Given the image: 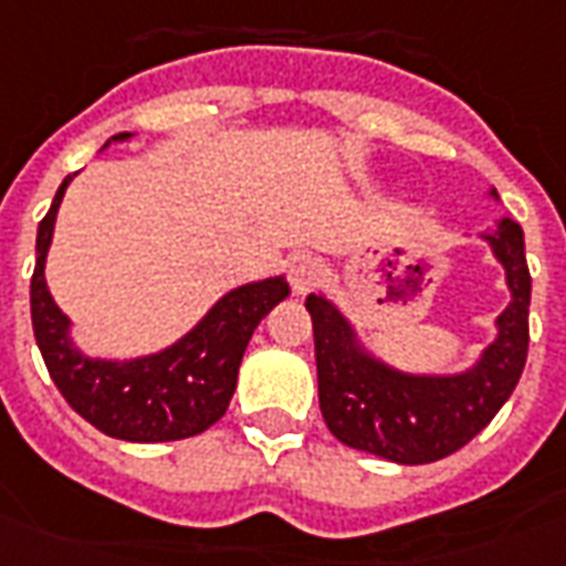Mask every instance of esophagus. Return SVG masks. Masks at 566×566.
Listing matches in <instances>:
<instances>
[{
    "label": "esophagus",
    "instance_id": "esophagus-1",
    "mask_svg": "<svg viewBox=\"0 0 566 566\" xmlns=\"http://www.w3.org/2000/svg\"><path fill=\"white\" fill-rule=\"evenodd\" d=\"M325 277L323 259L316 255H295L289 262V283H292V292L295 295H307L313 286H319Z\"/></svg>",
    "mask_w": 566,
    "mask_h": 566
}]
</instances>
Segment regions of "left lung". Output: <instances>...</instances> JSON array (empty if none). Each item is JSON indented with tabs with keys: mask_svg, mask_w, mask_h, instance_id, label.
Wrapping results in <instances>:
<instances>
[{
	"mask_svg": "<svg viewBox=\"0 0 566 566\" xmlns=\"http://www.w3.org/2000/svg\"><path fill=\"white\" fill-rule=\"evenodd\" d=\"M489 198H497L489 189ZM501 262L510 304L494 319L492 344L464 370L419 374L377 356L356 323L328 295H307L316 344L319 410L340 443L395 464H431L452 455L492 422L527 358L531 274L525 232L501 217L494 232L480 234Z\"/></svg>",
	"mask_w": 566,
	"mask_h": 566,
	"instance_id": "8db88e82",
	"label": "left lung"
}]
</instances>
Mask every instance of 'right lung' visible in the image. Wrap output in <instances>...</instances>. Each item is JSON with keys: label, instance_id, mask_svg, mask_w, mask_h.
<instances>
[{"label": "right lung", "instance_id": "1", "mask_svg": "<svg viewBox=\"0 0 566 566\" xmlns=\"http://www.w3.org/2000/svg\"><path fill=\"white\" fill-rule=\"evenodd\" d=\"M129 138L132 132H123L111 142L123 144ZM72 180L74 175H69L60 184L48 217L39 222L35 274L29 286L32 332L51 379L74 413L117 440L165 443L208 431L229 410L253 332L280 301L289 298L286 277L277 274L234 286L184 337L159 353L135 358L86 356L74 344L72 319L60 311L44 280L56 213Z\"/></svg>", "mask_w": 566, "mask_h": 566}]
</instances>
